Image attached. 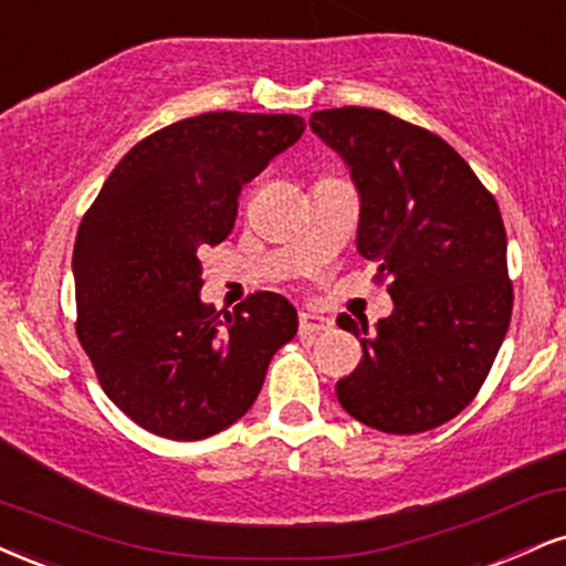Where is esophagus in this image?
Masks as SVG:
<instances>
[{"instance_id": "34e87169", "label": "esophagus", "mask_w": 566, "mask_h": 566, "mask_svg": "<svg viewBox=\"0 0 566 566\" xmlns=\"http://www.w3.org/2000/svg\"><path fill=\"white\" fill-rule=\"evenodd\" d=\"M331 328H334V321H328V317L312 315V312H302L298 315V336H317Z\"/></svg>"}]
</instances>
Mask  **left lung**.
<instances>
[{"label":"left lung","mask_w":566,"mask_h":566,"mask_svg":"<svg viewBox=\"0 0 566 566\" xmlns=\"http://www.w3.org/2000/svg\"><path fill=\"white\" fill-rule=\"evenodd\" d=\"M312 132L344 158L360 192L357 251L389 281V317L338 315L363 360L336 384L352 418L387 434L442 427L474 400L506 338L514 285L493 192L423 126L387 111H317Z\"/></svg>","instance_id":"1"}]
</instances>
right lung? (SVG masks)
<instances>
[{"instance_id":"add662e5","label":"right lung","mask_w":566,"mask_h":566,"mask_svg":"<svg viewBox=\"0 0 566 566\" xmlns=\"http://www.w3.org/2000/svg\"><path fill=\"white\" fill-rule=\"evenodd\" d=\"M294 113L217 111L164 126L118 161L78 224L76 336L99 387L132 421L192 442L235 423L296 336L272 291L232 312L201 302V259L238 217V196L296 143Z\"/></svg>"}]
</instances>
